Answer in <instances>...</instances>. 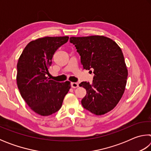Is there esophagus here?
Wrapping results in <instances>:
<instances>
[{"instance_id":"esophagus-1","label":"esophagus","mask_w":151,"mask_h":151,"mask_svg":"<svg viewBox=\"0 0 151 151\" xmlns=\"http://www.w3.org/2000/svg\"><path fill=\"white\" fill-rule=\"evenodd\" d=\"M71 86H72L73 88H75L78 87L79 85H78V83H71Z\"/></svg>"}]
</instances>
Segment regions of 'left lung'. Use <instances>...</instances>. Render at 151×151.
<instances>
[{
    "label": "left lung",
    "mask_w": 151,
    "mask_h": 151,
    "mask_svg": "<svg viewBox=\"0 0 151 151\" xmlns=\"http://www.w3.org/2000/svg\"><path fill=\"white\" fill-rule=\"evenodd\" d=\"M70 42L81 56L84 69H93L94 74L92 83L82 82L79 85L86 91L82 105L96 115L112 111L123 95L128 76L121 48L104 36L73 37Z\"/></svg>",
    "instance_id": "8db88e82"
}]
</instances>
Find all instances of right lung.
<instances>
[{"instance_id":"obj_1","label":"right lung","mask_w":151,"mask_h":151,"mask_svg":"<svg viewBox=\"0 0 151 151\" xmlns=\"http://www.w3.org/2000/svg\"><path fill=\"white\" fill-rule=\"evenodd\" d=\"M68 37H46L30 41L17 63V83L30 109L41 116L57 112L71 87L69 81L58 83L47 76L52 58Z\"/></svg>"}]
</instances>
